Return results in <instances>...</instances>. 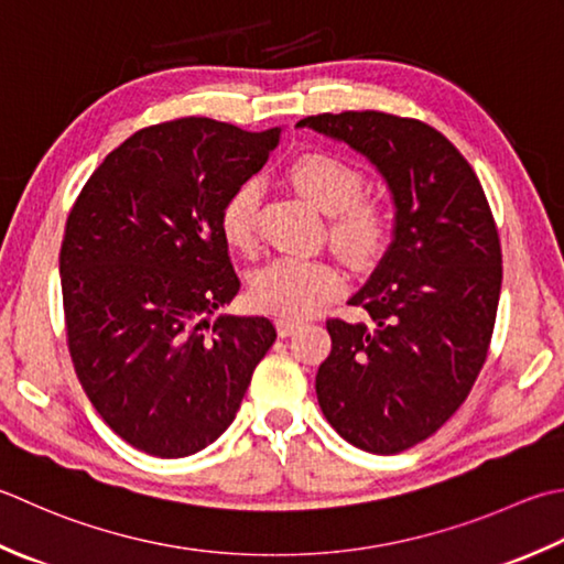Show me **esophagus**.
Segmentation results:
<instances>
[{
	"label": "esophagus",
	"mask_w": 564,
	"mask_h": 564,
	"mask_svg": "<svg viewBox=\"0 0 564 564\" xmlns=\"http://www.w3.org/2000/svg\"><path fill=\"white\" fill-rule=\"evenodd\" d=\"M275 327H279V335L281 337H289L293 335L297 327H301V319H293V317H279L275 319Z\"/></svg>",
	"instance_id": "34e87169"
}]
</instances>
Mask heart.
I'll list each match as a JSON object with an SVG mask.
<instances>
[{
  "label": "heart",
  "instance_id": "obj_1",
  "mask_svg": "<svg viewBox=\"0 0 564 564\" xmlns=\"http://www.w3.org/2000/svg\"><path fill=\"white\" fill-rule=\"evenodd\" d=\"M289 178L305 200L329 215V237L355 261L373 259L389 239L391 219L386 207L361 197L359 169L333 153L311 151L289 165ZM261 205L259 181H245L219 207V231L231 249L247 251L257 241ZM341 271L325 259L275 257L251 273V301L261 311L301 317L339 291Z\"/></svg>",
  "mask_w": 564,
  "mask_h": 564
}]
</instances>
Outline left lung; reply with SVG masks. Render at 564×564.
Returning <instances> with one entry per match:
<instances>
[{
    "label": "left lung",
    "instance_id": "left-lung-1",
    "mask_svg": "<svg viewBox=\"0 0 564 564\" xmlns=\"http://www.w3.org/2000/svg\"><path fill=\"white\" fill-rule=\"evenodd\" d=\"M297 127L347 143L391 193V245L349 297L371 319H327L333 351L315 391L347 443L395 455L437 433L479 377L501 293L499 231L471 165L423 121L341 112Z\"/></svg>",
    "mask_w": 564,
    "mask_h": 564
}]
</instances>
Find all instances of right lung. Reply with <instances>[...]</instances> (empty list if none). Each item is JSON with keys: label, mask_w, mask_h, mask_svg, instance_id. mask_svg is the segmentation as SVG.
<instances>
[{"label": "right lung", "mask_w": 564, "mask_h": 564, "mask_svg": "<svg viewBox=\"0 0 564 564\" xmlns=\"http://www.w3.org/2000/svg\"><path fill=\"white\" fill-rule=\"evenodd\" d=\"M281 131L203 117L147 127L99 163L70 209L61 285L77 379L147 455L213 445L275 341L269 317L213 323V313L241 285L219 207L261 171Z\"/></svg>", "instance_id": "add662e5"}]
</instances>
